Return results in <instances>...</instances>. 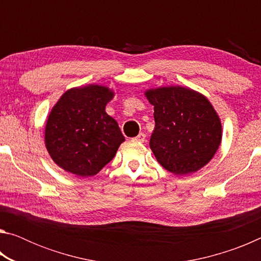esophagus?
<instances>
[{"label":"esophagus","mask_w":261,"mask_h":261,"mask_svg":"<svg viewBox=\"0 0 261 261\" xmlns=\"http://www.w3.org/2000/svg\"><path fill=\"white\" fill-rule=\"evenodd\" d=\"M146 140V135L145 134H139L135 138H132V141H137V143H144Z\"/></svg>","instance_id":"1"}]
</instances>
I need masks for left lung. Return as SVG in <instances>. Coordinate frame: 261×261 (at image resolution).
Instances as JSON below:
<instances>
[{
	"instance_id": "obj_1",
	"label": "left lung",
	"mask_w": 261,
	"mask_h": 261,
	"mask_svg": "<svg viewBox=\"0 0 261 261\" xmlns=\"http://www.w3.org/2000/svg\"><path fill=\"white\" fill-rule=\"evenodd\" d=\"M155 127L149 146L158 162L175 175L199 170L210 162L222 137L221 122L204 95L179 86L148 90Z\"/></svg>"
}]
</instances>
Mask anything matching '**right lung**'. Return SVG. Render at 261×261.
Listing matches in <instances>:
<instances>
[{"label":"right lung","mask_w":261,"mask_h":261,"mask_svg":"<svg viewBox=\"0 0 261 261\" xmlns=\"http://www.w3.org/2000/svg\"><path fill=\"white\" fill-rule=\"evenodd\" d=\"M114 93L107 87L71 88L57 101L45 130L48 153L73 175L94 176L113 160L124 141L117 122L106 113Z\"/></svg>","instance_id":"1"}]
</instances>
